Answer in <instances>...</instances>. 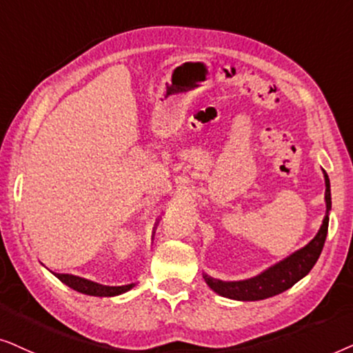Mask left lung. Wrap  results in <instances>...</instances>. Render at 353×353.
I'll use <instances>...</instances> for the list:
<instances>
[{"instance_id":"1","label":"left lung","mask_w":353,"mask_h":353,"mask_svg":"<svg viewBox=\"0 0 353 353\" xmlns=\"http://www.w3.org/2000/svg\"><path fill=\"white\" fill-rule=\"evenodd\" d=\"M324 174V184H326V192H324V200H326V216H324L321 228L316 236L310 241L307 245L300 250L294 252L284 260H281L276 265H272L260 274L253 276L250 279L243 281H221L214 279L211 276L205 274V283L210 285L211 290L221 297L242 300V302H253V300H265L274 297L284 290L292 288L295 283L305 278L314 263L318 261L321 250L324 247V241L327 236V224H330V210H331V184L330 177L326 171Z\"/></svg>"}]
</instances>
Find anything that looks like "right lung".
Masks as SVG:
<instances>
[{
    "mask_svg": "<svg viewBox=\"0 0 353 353\" xmlns=\"http://www.w3.org/2000/svg\"><path fill=\"white\" fill-rule=\"evenodd\" d=\"M53 274L61 281V283L69 285L70 289L85 295H93V297H114V295L128 292V290H130L135 285V283L125 285H103L93 283L90 279L79 278V276L74 274H61V272H53Z\"/></svg>",
    "mask_w": 353,
    "mask_h": 353,
    "instance_id": "add662e5",
    "label": "right lung"
}]
</instances>
